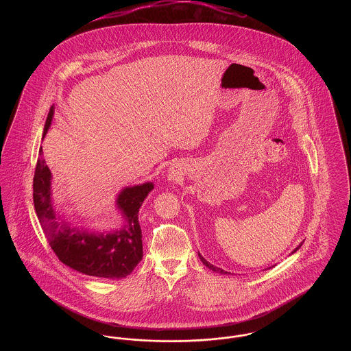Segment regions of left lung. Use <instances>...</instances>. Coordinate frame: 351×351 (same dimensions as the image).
I'll list each match as a JSON object with an SVG mask.
<instances>
[{
	"label": "left lung",
	"instance_id": "8db88e82",
	"mask_svg": "<svg viewBox=\"0 0 351 351\" xmlns=\"http://www.w3.org/2000/svg\"><path fill=\"white\" fill-rule=\"evenodd\" d=\"M301 245H302V243H300V245H299V246H298V247H296L295 250L292 251L291 254H295L296 251L299 250V249H300L301 247ZM199 258H200L201 262H202V263H204V265H205L206 267L209 268V269H212L213 272H218V274H223V275H225V274H226V275H228V274H230V272H226V271H223L222 268L216 267V266H213L212 263H209V262H208V261H206V259H205V258H204V256L201 255L200 252H199Z\"/></svg>",
	"mask_w": 351,
	"mask_h": 351
}]
</instances>
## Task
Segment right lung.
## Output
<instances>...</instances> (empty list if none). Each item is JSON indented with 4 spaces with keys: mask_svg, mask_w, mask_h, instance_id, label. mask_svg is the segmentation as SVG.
<instances>
[{
    "mask_svg": "<svg viewBox=\"0 0 351 351\" xmlns=\"http://www.w3.org/2000/svg\"><path fill=\"white\" fill-rule=\"evenodd\" d=\"M51 108L42 141L50 130ZM42 147L34 175V208L51 249L68 267L101 279H122L142 261V230L138 212L154 189L152 182L123 186L116 197V209L122 218L119 229L95 230L73 226L56 212L52 200V173L43 159Z\"/></svg>",
    "mask_w": 351,
    "mask_h": 351,
    "instance_id": "1",
    "label": "right lung"
}]
</instances>
